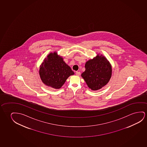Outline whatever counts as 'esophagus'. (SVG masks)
Listing matches in <instances>:
<instances>
[{"label":"esophagus","mask_w":147,"mask_h":147,"mask_svg":"<svg viewBox=\"0 0 147 147\" xmlns=\"http://www.w3.org/2000/svg\"><path fill=\"white\" fill-rule=\"evenodd\" d=\"M76 75H77V76H79L81 75V72H79V71H76Z\"/></svg>","instance_id":"obj_1"}]
</instances>
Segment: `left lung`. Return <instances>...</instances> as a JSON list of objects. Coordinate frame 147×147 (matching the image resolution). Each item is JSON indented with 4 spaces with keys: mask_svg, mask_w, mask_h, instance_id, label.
I'll list each match as a JSON object with an SVG mask.
<instances>
[{
    "mask_svg": "<svg viewBox=\"0 0 147 147\" xmlns=\"http://www.w3.org/2000/svg\"><path fill=\"white\" fill-rule=\"evenodd\" d=\"M85 70L81 76L87 86L93 91L101 89L107 84L112 76V66L103 55L98 54L95 57L87 61Z\"/></svg>",
    "mask_w": 147,
    "mask_h": 147,
    "instance_id": "1",
    "label": "left lung"
}]
</instances>
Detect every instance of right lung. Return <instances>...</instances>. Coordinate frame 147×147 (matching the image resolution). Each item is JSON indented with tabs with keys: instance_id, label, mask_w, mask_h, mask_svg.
<instances>
[{
	"instance_id": "add662e5",
	"label": "right lung",
	"mask_w": 147,
	"mask_h": 147,
	"mask_svg": "<svg viewBox=\"0 0 147 147\" xmlns=\"http://www.w3.org/2000/svg\"><path fill=\"white\" fill-rule=\"evenodd\" d=\"M39 75L42 82L46 86L59 89L68 77L74 75V72L62 57L54 51L50 53L44 59L40 66Z\"/></svg>"
}]
</instances>
